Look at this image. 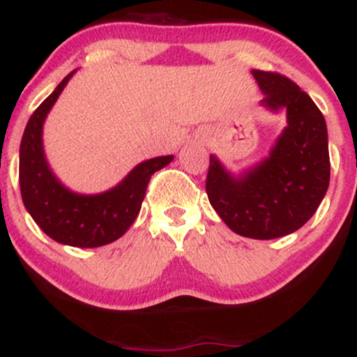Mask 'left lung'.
I'll list each match as a JSON object with an SVG mask.
<instances>
[{"mask_svg":"<svg viewBox=\"0 0 357 357\" xmlns=\"http://www.w3.org/2000/svg\"><path fill=\"white\" fill-rule=\"evenodd\" d=\"M265 93L261 105L287 110V127L260 165L228 173L210 155L206 195L228 228L241 236L272 240L312 218L331 178L326 119L301 87L277 72L252 70Z\"/></svg>","mask_w":357,"mask_h":357,"instance_id":"left-lung-1","label":"left lung"}]
</instances>
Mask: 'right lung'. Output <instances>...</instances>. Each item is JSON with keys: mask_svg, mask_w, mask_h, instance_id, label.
<instances>
[{"mask_svg": "<svg viewBox=\"0 0 357 357\" xmlns=\"http://www.w3.org/2000/svg\"><path fill=\"white\" fill-rule=\"evenodd\" d=\"M75 70L56 85L31 114L20 146V190L24 208L52 240L79 248H96L121 238L137 218L147 184L155 171L174 155L147 159L112 190L100 195H79L52 173L43 153V122Z\"/></svg>", "mask_w": 357, "mask_h": 357, "instance_id": "obj_1", "label": "right lung"}]
</instances>
